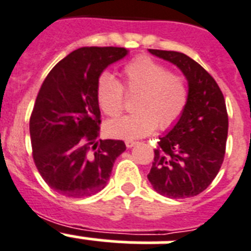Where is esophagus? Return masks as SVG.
Returning <instances> with one entry per match:
<instances>
[{
    "label": "esophagus",
    "mask_w": 251,
    "mask_h": 251,
    "mask_svg": "<svg viewBox=\"0 0 251 251\" xmlns=\"http://www.w3.org/2000/svg\"><path fill=\"white\" fill-rule=\"evenodd\" d=\"M125 144H126V147H127V148H132V147L136 144V142H134V140H126Z\"/></svg>",
    "instance_id": "34e87169"
}]
</instances>
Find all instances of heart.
<instances>
[{"label": "heart", "instance_id": "obj_1", "mask_svg": "<svg viewBox=\"0 0 251 251\" xmlns=\"http://www.w3.org/2000/svg\"><path fill=\"white\" fill-rule=\"evenodd\" d=\"M122 83L108 73L97 81V100L103 113L116 117L124 109V89L135 94L131 115L109 121L106 130L120 139H138L151 134L155 127L167 130L184 113L189 89L184 75L170 73L166 65L149 56L129 61L121 70Z\"/></svg>", "mask_w": 251, "mask_h": 251}]
</instances>
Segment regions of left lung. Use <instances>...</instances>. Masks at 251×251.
Wrapping results in <instances>:
<instances>
[{
  "instance_id": "8db88e82",
  "label": "left lung",
  "mask_w": 251,
  "mask_h": 251,
  "mask_svg": "<svg viewBox=\"0 0 251 251\" xmlns=\"http://www.w3.org/2000/svg\"><path fill=\"white\" fill-rule=\"evenodd\" d=\"M149 52L182 71L189 98L177 124L159 138L148 180L163 197H195L212 184L223 163L228 132L226 102L216 80L193 58L175 50Z\"/></svg>"
}]
</instances>
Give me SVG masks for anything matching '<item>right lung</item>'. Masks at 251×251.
<instances>
[{"instance_id":"right-lung-1","label":"right lung","mask_w":251,"mask_h":251,"mask_svg":"<svg viewBox=\"0 0 251 251\" xmlns=\"http://www.w3.org/2000/svg\"><path fill=\"white\" fill-rule=\"evenodd\" d=\"M129 50L81 47L50 71L38 92L29 121L33 159L50 187L69 198L94 195L107 185L122 140L100 135L97 81L108 65Z\"/></svg>"}]
</instances>
